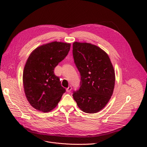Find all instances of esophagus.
Here are the masks:
<instances>
[{
	"mask_svg": "<svg viewBox=\"0 0 147 147\" xmlns=\"http://www.w3.org/2000/svg\"><path fill=\"white\" fill-rule=\"evenodd\" d=\"M71 89H72L71 86H69L68 87V88H67L66 91H67V92H71Z\"/></svg>",
	"mask_w": 147,
	"mask_h": 147,
	"instance_id": "esophagus-1",
	"label": "esophagus"
}]
</instances>
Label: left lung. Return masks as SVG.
<instances>
[{
	"label": "left lung",
	"mask_w": 147,
	"mask_h": 147,
	"mask_svg": "<svg viewBox=\"0 0 147 147\" xmlns=\"http://www.w3.org/2000/svg\"><path fill=\"white\" fill-rule=\"evenodd\" d=\"M73 55L81 76L80 87L73 92V98L83 112L98 113L113 93L115 72L110 59L98 46L78 42L73 43Z\"/></svg>",
	"instance_id": "left-lung-1"
}]
</instances>
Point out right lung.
Segmentation results:
<instances>
[{
  "label": "right lung",
  "mask_w": 147,
  "mask_h": 147,
  "mask_svg": "<svg viewBox=\"0 0 147 147\" xmlns=\"http://www.w3.org/2000/svg\"><path fill=\"white\" fill-rule=\"evenodd\" d=\"M69 43L53 42L35 49L28 58L22 81L26 96L37 110L49 112L57 105L65 89L54 68L70 49Z\"/></svg>",
  "instance_id": "obj_1"
}]
</instances>
